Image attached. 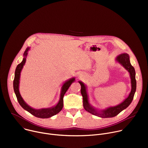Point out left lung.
<instances>
[{"label":"left lung","instance_id":"obj_1","mask_svg":"<svg viewBox=\"0 0 148 148\" xmlns=\"http://www.w3.org/2000/svg\"><path fill=\"white\" fill-rule=\"evenodd\" d=\"M115 61L124 67L130 73L131 83V91L128 96L121 103L114 107H109L104 110H98L94 107L89 102L88 95L87 93V88L86 84L83 82L79 81L81 88V93L83 98V107L87 112L91 114L101 118H112L116 116L123 110L126 109L132 102L135 91L136 89V81L135 79V70L133 66H132L130 60V56L127 53H122L118 55Z\"/></svg>","mask_w":148,"mask_h":148}]
</instances>
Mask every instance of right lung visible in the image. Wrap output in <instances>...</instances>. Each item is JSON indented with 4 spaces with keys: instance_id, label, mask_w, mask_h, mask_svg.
<instances>
[{
    "instance_id": "add662e5",
    "label": "right lung",
    "mask_w": 148,
    "mask_h": 148,
    "mask_svg": "<svg viewBox=\"0 0 148 148\" xmlns=\"http://www.w3.org/2000/svg\"><path fill=\"white\" fill-rule=\"evenodd\" d=\"M30 50V47H27L24 54H23V59L22 61L19 64L17 65L15 73H14V78L13 81V89L16 96L17 97V101L19 104L21 105L24 110L28 111L29 113L32 114L33 115L35 116L36 117L40 118H50L58 112L61 111L63 107V97L64 94L69 88L70 86L71 85V84L74 82L75 80V77H73L63 83L62 86L61 88V92L60 99L58 103L54 105V106L50 107V108H41V109H35L31 107L29 105L24 101L22 97L21 96L19 91V84H20V73L22 72V70L25 66L26 61V57L28 54V51Z\"/></svg>"
}]
</instances>
